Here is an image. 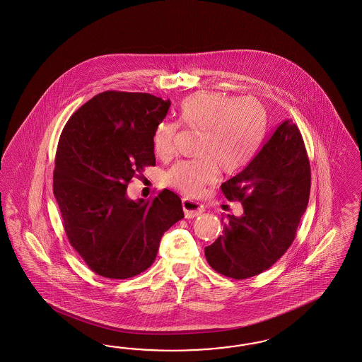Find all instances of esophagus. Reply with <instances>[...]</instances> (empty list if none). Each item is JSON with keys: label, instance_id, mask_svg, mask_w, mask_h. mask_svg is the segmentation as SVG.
I'll return each instance as SVG.
<instances>
[{"label": "esophagus", "instance_id": "34e87169", "mask_svg": "<svg viewBox=\"0 0 362 362\" xmlns=\"http://www.w3.org/2000/svg\"><path fill=\"white\" fill-rule=\"evenodd\" d=\"M182 204H183L187 219H194L200 214H203V211H204V207L200 203H197L195 200H191V199H183Z\"/></svg>", "mask_w": 362, "mask_h": 362}]
</instances>
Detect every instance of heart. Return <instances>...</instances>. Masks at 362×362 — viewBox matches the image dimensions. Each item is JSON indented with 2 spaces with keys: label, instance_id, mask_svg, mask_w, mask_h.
<instances>
[{
  "label": "heart",
  "instance_id": "heart-1",
  "mask_svg": "<svg viewBox=\"0 0 362 362\" xmlns=\"http://www.w3.org/2000/svg\"><path fill=\"white\" fill-rule=\"evenodd\" d=\"M179 121L200 132L197 159L180 160L168 171L167 183L180 192L197 197L203 188L216 182L219 168L239 171L248 165L260 148L267 134V111L253 97H235L218 91L188 95L179 106ZM177 124L159 122L153 134V151L167 159L174 153Z\"/></svg>",
  "mask_w": 362,
  "mask_h": 362
}]
</instances>
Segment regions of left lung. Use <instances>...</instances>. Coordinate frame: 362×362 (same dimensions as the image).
I'll use <instances>...</instances> for the list:
<instances>
[{"label": "left lung", "instance_id": "obj_1", "mask_svg": "<svg viewBox=\"0 0 362 362\" xmlns=\"http://www.w3.org/2000/svg\"><path fill=\"white\" fill-rule=\"evenodd\" d=\"M224 197L239 200L243 215H228L223 235L204 248L220 274L244 280L272 267L291 247L310 192L305 144L291 119L276 127L241 173L221 185Z\"/></svg>", "mask_w": 362, "mask_h": 362}]
</instances>
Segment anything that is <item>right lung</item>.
<instances>
[{"label":"right lung","mask_w":362,"mask_h":362,"mask_svg":"<svg viewBox=\"0 0 362 362\" xmlns=\"http://www.w3.org/2000/svg\"><path fill=\"white\" fill-rule=\"evenodd\" d=\"M170 99L103 91L71 115L55 153L53 191L66 236L88 268L130 279L153 263L165 230L185 218L182 200L165 188L132 200L126 189L155 165L153 134Z\"/></svg>","instance_id":"1"}]
</instances>
